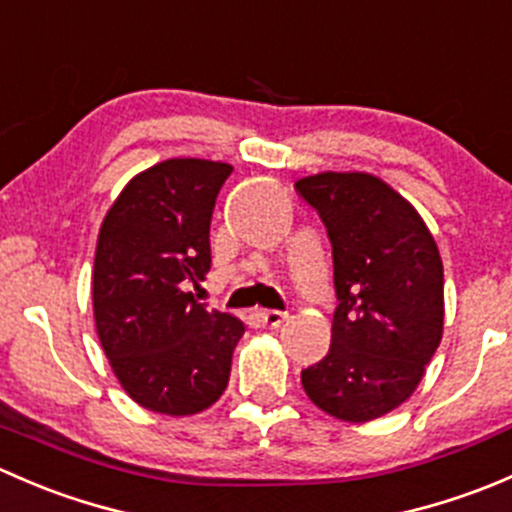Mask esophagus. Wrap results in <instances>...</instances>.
Here are the masks:
<instances>
[{
	"label": "esophagus",
	"instance_id": "obj_1",
	"mask_svg": "<svg viewBox=\"0 0 512 512\" xmlns=\"http://www.w3.org/2000/svg\"><path fill=\"white\" fill-rule=\"evenodd\" d=\"M260 322L267 324V327H282L287 322V314L285 312H277V309H262L260 312Z\"/></svg>",
	"mask_w": 512,
	"mask_h": 512
}]
</instances>
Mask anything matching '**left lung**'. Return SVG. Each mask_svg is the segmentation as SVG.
<instances>
[{"label": "left lung", "mask_w": 512, "mask_h": 512, "mask_svg": "<svg viewBox=\"0 0 512 512\" xmlns=\"http://www.w3.org/2000/svg\"><path fill=\"white\" fill-rule=\"evenodd\" d=\"M294 188L332 242V347L302 369L309 399L342 421L404 404L443 334V262L421 215L369 173H319Z\"/></svg>", "instance_id": "obj_1"}]
</instances>
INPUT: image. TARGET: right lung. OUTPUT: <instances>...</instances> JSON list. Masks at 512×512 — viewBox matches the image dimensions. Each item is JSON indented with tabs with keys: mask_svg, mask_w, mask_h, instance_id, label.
<instances>
[{
	"mask_svg": "<svg viewBox=\"0 0 512 512\" xmlns=\"http://www.w3.org/2000/svg\"><path fill=\"white\" fill-rule=\"evenodd\" d=\"M232 165L170 158L143 170L98 232L94 317L126 394L143 409L190 416L223 396L240 319L188 292L210 270V220Z\"/></svg>",
	"mask_w": 512,
	"mask_h": 512,
	"instance_id": "right-lung-1",
	"label": "right lung"
}]
</instances>
